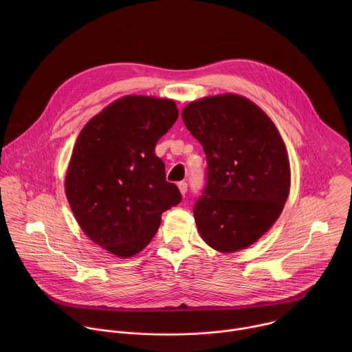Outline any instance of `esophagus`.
I'll use <instances>...</instances> for the list:
<instances>
[{"label":"esophagus","mask_w":352,"mask_h":352,"mask_svg":"<svg viewBox=\"0 0 352 352\" xmlns=\"http://www.w3.org/2000/svg\"><path fill=\"white\" fill-rule=\"evenodd\" d=\"M178 188H179V192H181L182 195H185V193H186V190H188V184H186V181H181V182H178Z\"/></svg>","instance_id":"obj_1"}]
</instances>
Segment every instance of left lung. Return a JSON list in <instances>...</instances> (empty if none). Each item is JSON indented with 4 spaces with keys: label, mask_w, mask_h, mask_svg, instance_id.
Here are the masks:
<instances>
[{
    "label": "left lung",
    "mask_w": 352,
    "mask_h": 352,
    "mask_svg": "<svg viewBox=\"0 0 352 352\" xmlns=\"http://www.w3.org/2000/svg\"><path fill=\"white\" fill-rule=\"evenodd\" d=\"M182 120L208 163L193 208L200 235L226 254L252 245L278 219L289 192V162L276 125L236 94L192 102Z\"/></svg>",
    "instance_id": "left-lung-1"
}]
</instances>
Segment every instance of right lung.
Returning a JSON list of instances; mask_svg holds the SVG:
<instances>
[{
  "label": "right lung",
  "mask_w": 352,
  "mask_h": 352,
  "mask_svg": "<svg viewBox=\"0 0 352 352\" xmlns=\"http://www.w3.org/2000/svg\"><path fill=\"white\" fill-rule=\"evenodd\" d=\"M177 118L173 100L125 96L78 136L65 179L68 202L85 234L113 255L140 252L157 232L162 214L181 202L155 153Z\"/></svg>",
  "instance_id": "obj_1"
}]
</instances>
